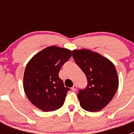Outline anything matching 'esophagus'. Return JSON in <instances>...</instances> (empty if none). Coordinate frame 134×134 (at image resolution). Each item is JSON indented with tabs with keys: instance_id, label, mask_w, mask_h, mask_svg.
Returning a JSON list of instances; mask_svg holds the SVG:
<instances>
[{
	"instance_id": "esophagus-1",
	"label": "esophagus",
	"mask_w": 134,
	"mask_h": 134,
	"mask_svg": "<svg viewBox=\"0 0 134 134\" xmlns=\"http://www.w3.org/2000/svg\"><path fill=\"white\" fill-rule=\"evenodd\" d=\"M76 88H77V86H76V85H74V86H73L72 87V88H71V89L73 91H75L76 90Z\"/></svg>"
}]
</instances>
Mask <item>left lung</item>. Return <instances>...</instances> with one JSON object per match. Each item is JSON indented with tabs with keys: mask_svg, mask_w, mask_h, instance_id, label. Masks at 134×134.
I'll return each mask as SVG.
<instances>
[{
	"mask_svg": "<svg viewBox=\"0 0 134 134\" xmlns=\"http://www.w3.org/2000/svg\"><path fill=\"white\" fill-rule=\"evenodd\" d=\"M72 57L88 82L77 94L80 106L90 112L100 111L109 103L118 90L115 67L107 58L88 49L72 51Z\"/></svg>",
	"mask_w": 134,
	"mask_h": 134,
	"instance_id": "8db88e82",
	"label": "left lung"
}]
</instances>
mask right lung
<instances>
[{
    "instance_id": "add662e5",
    "label": "right lung",
    "mask_w": 134,
    "mask_h": 134,
    "mask_svg": "<svg viewBox=\"0 0 134 134\" xmlns=\"http://www.w3.org/2000/svg\"><path fill=\"white\" fill-rule=\"evenodd\" d=\"M71 56L69 49L51 46L34 55L27 64L23 78L25 93L41 111H55L64 105L70 89L64 86L59 72Z\"/></svg>"
}]
</instances>
